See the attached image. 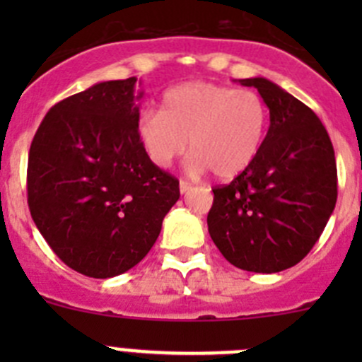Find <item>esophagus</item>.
I'll use <instances>...</instances> for the list:
<instances>
[{"mask_svg":"<svg viewBox=\"0 0 362 362\" xmlns=\"http://www.w3.org/2000/svg\"><path fill=\"white\" fill-rule=\"evenodd\" d=\"M192 189V185L189 184V182H185V180H180V192L182 194H185V192H189Z\"/></svg>","mask_w":362,"mask_h":362,"instance_id":"34e87169","label":"esophagus"}]
</instances>
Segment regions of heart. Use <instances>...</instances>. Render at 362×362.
<instances>
[{"label": "heart", "mask_w": 362, "mask_h": 362, "mask_svg": "<svg viewBox=\"0 0 362 362\" xmlns=\"http://www.w3.org/2000/svg\"><path fill=\"white\" fill-rule=\"evenodd\" d=\"M269 127L262 96L211 82H187L166 90L160 110H145L136 136L148 159L168 168L189 144L192 171L235 178L254 163Z\"/></svg>", "instance_id": "b5f03b06"}]
</instances>
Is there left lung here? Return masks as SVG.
Here are the masks:
<instances>
[{
    "label": "left lung",
    "mask_w": 362,
    "mask_h": 362,
    "mask_svg": "<svg viewBox=\"0 0 362 362\" xmlns=\"http://www.w3.org/2000/svg\"><path fill=\"white\" fill-rule=\"evenodd\" d=\"M240 83L259 90L269 127L254 163L211 189L208 233L236 268L276 273L298 264L322 235L338 198L337 159L312 108L261 76Z\"/></svg>",
    "instance_id": "8db88e82"
}]
</instances>
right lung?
Masks as SVG:
<instances>
[{"label": "right lung", "instance_id": "right-lung-1", "mask_svg": "<svg viewBox=\"0 0 362 362\" xmlns=\"http://www.w3.org/2000/svg\"><path fill=\"white\" fill-rule=\"evenodd\" d=\"M136 78L100 82L50 108L31 141L28 204L54 254L110 279L136 266L180 198L136 136Z\"/></svg>", "mask_w": 362, "mask_h": 362}]
</instances>
